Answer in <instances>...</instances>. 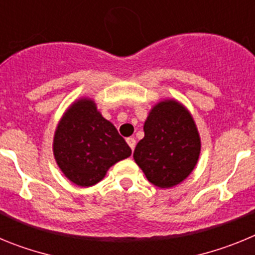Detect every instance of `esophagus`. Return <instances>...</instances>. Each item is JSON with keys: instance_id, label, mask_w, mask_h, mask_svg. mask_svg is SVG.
<instances>
[{"instance_id": "esophagus-1", "label": "esophagus", "mask_w": 255, "mask_h": 255, "mask_svg": "<svg viewBox=\"0 0 255 255\" xmlns=\"http://www.w3.org/2000/svg\"><path fill=\"white\" fill-rule=\"evenodd\" d=\"M126 141H128V144H129V147L131 148V150H134L135 144H136V141H135V139H134V138H128V139H126Z\"/></svg>"}]
</instances>
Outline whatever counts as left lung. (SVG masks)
<instances>
[{
	"label": "left lung",
	"mask_w": 255,
	"mask_h": 255,
	"mask_svg": "<svg viewBox=\"0 0 255 255\" xmlns=\"http://www.w3.org/2000/svg\"><path fill=\"white\" fill-rule=\"evenodd\" d=\"M199 154L200 136L190 112L175 100L157 103L134 150L148 181L162 189L177 185L194 170Z\"/></svg>",
	"instance_id": "8db88e82"
}]
</instances>
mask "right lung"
Instances as JSON below:
<instances>
[{
  "label": "right lung",
  "instance_id": "obj_1",
  "mask_svg": "<svg viewBox=\"0 0 255 255\" xmlns=\"http://www.w3.org/2000/svg\"><path fill=\"white\" fill-rule=\"evenodd\" d=\"M53 154L65 176L87 188L100 182L115 163L130 157L131 149L94 101L80 98L67 108L56 128Z\"/></svg>",
  "mask_w": 255,
  "mask_h": 255
}]
</instances>
